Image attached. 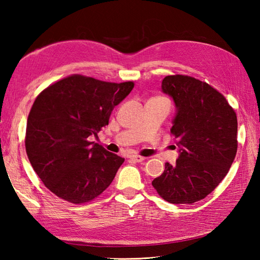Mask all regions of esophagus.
<instances>
[{"label": "esophagus", "instance_id": "34e87169", "mask_svg": "<svg viewBox=\"0 0 260 260\" xmlns=\"http://www.w3.org/2000/svg\"><path fill=\"white\" fill-rule=\"evenodd\" d=\"M129 158L133 159L134 162H142V161H144V159H145V157H143L141 155H131Z\"/></svg>", "mask_w": 260, "mask_h": 260}]
</instances>
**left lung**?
<instances>
[{"mask_svg":"<svg viewBox=\"0 0 260 260\" xmlns=\"http://www.w3.org/2000/svg\"><path fill=\"white\" fill-rule=\"evenodd\" d=\"M162 91L176 108L171 133L180 154L175 165L165 163L152 185L170 203H194L219 185L234 162L237 116L223 95L193 77L167 76Z\"/></svg>","mask_w":260,"mask_h":260,"instance_id":"8db88e82","label":"left lung"}]
</instances>
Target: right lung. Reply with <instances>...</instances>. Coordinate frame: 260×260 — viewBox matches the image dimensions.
<instances>
[{"label":"right lung","instance_id":"1","mask_svg":"<svg viewBox=\"0 0 260 260\" xmlns=\"http://www.w3.org/2000/svg\"><path fill=\"white\" fill-rule=\"evenodd\" d=\"M133 88V81L115 84L73 75L36 98L25 151L35 172L57 197L75 204L89 202L112 183L125 159L90 137H98L114 107Z\"/></svg>","mask_w":260,"mask_h":260}]
</instances>
